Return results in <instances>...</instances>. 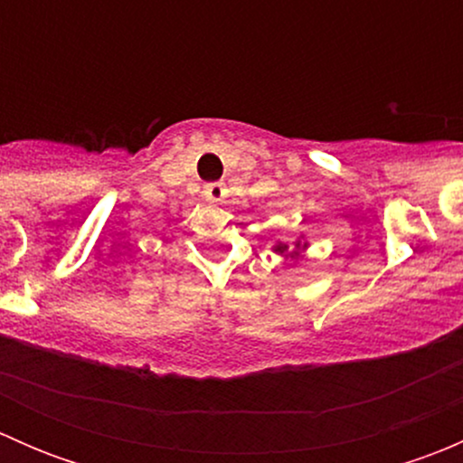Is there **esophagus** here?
I'll use <instances>...</instances> for the list:
<instances>
[{"mask_svg": "<svg viewBox=\"0 0 463 463\" xmlns=\"http://www.w3.org/2000/svg\"><path fill=\"white\" fill-rule=\"evenodd\" d=\"M203 197L208 199V202L213 203H219L226 199V185L223 184H208L203 188Z\"/></svg>", "mask_w": 463, "mask_h": 463, "instance_id": "esophagus-1", "label": "esophagus"}]
</instances>
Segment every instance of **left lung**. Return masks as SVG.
<instances>
[{
	"label": "left lung",
	"instance_id": "8db88e82",
	"mask_svg": "<svg viewBox=\"0 0 463 463\" xmlns=\"http://www.w3.org/2000/svg\"><path fill=\"white\" fill-rule=\"evenodd\" d=\"M307 246H309V244H307V241H300V240H298V241H296V250H293V253H291V258H298V255H300V250H305ZM273 250H275V253H278V255H284V258H287L288 246H287V244H282V241H279V244H275V246H273Z\"/></svg>",
	"mask_w": 463,
	"mask_h": 463
}]
</instances>
